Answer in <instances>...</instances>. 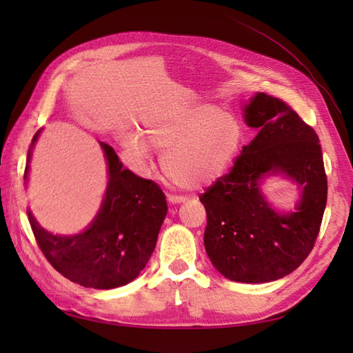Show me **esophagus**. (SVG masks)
<instances>
[{
  "instance_id": "34e87169",
  "label": "esophagus",
  "mask_w": 353,
  "mask_h": 353,
  "mask_svg": "<svg viewBox=\"0 0 353 353\" xmlns=\"http://www.w3.org/2000/svg\"><path fill=\"white\" fill-rule=\"evenodd\" d=\"M167 200L172 205H177V203H182V201H185V197L176 196V194H167Z\"/></svg>"
}]
</instances>
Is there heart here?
<instances>
[{
    "label": "heart",
    "instance_id": "heart-1",
    "mask_svg": "<svg viewBox=\"0 0 353 353\" xmlns=\"http://www.w3.org/2000/svg\"><path fill=\"white\" fill-rule=\"evenodd\" d=\"M145 141L125 134L124 147L145 159L148 146L161 150L162 170L174 185L201 190L212 185L234 162L243 132L238 119L209 103H179L144 119Z\"/></svg>",
    "mask_w": 353,
    "mask_h": 353
}]
</instances>
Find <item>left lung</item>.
<instances>
[{
	"instance_id": "left-lung-1",
	"label": "left lung",
	"mask_w": 353,
	"mask_h": 353,
	"mask_svg": "<svg viewBox=\"0 0 353 353\" xmlns=\"http://www.w3.org/2000/svg\"><path fill=\"white\" fill-rule=\"evenodd\" d=\"M244 121L256 137L200 196L208 215L205 249L228 279L264 283L308 258L326 208L327 179L317 133L287 103L258 92L244 106ZM276 172L301 188L294 213H276L261 196L260 179Z\"/></svg>"
}]
</instances>
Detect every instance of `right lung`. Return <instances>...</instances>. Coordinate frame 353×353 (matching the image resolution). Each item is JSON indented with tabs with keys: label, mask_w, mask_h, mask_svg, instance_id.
Masks as SVG:
<instances>
[{
	"label": "right lung",
	"mask_w": 353,
	"mask_h": 353,
	"mask_svg": "<svg viewBox=\"0 0 353 353\" xmlns=\"http://www.w3.org/2000/svg\"><path fill=\"white\" fill-rule=\"evenodd\" d=\"M39 133L33 137L32 148ZM100 145L108 161L109 182L100 211L85 232L52 235L27 212L37 245L59 273L81 287L110 290L137 279L144 270L168 206L159 185L133 174L123 167L114 148L104 142Z\"/></svg>",
	"instance_id": "right-lung-1"
}]
</instances>
